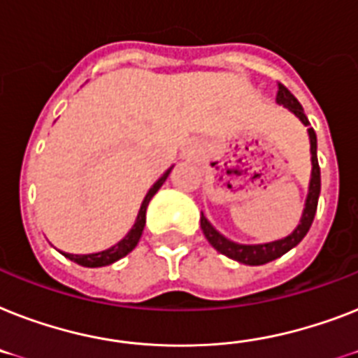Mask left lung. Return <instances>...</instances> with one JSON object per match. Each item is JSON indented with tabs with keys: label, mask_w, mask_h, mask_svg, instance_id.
<instances>
[{
	"label": "left lung",
	"mask_w": 358,
	"mask_h": 358,
	"mask_svg": "<svg viewBox=\"0 0 358 358\" xmlns=\"http://www.w3.org/2000/svg\"><path fill=\"white\" fill-rule=\"evenodd\" d=\"M278 103L283 104L285 108H289L290 112L294 113L296 117H300L301 123L305 127H309V119L303 113L301 104L298 103V99L290 94L289 90L285 88L283 84L278 83ZM309 139H310V162H313V173H310V184H309V194L305 200L303 215L298 228L290 235H287L285 239L274 241V243H264V245H239L234 241L226 239L224 235H220L213 226L209 224V220L206 219L204 213L200 217V228L204 231L206 239L209 241V245L213 246L217 252L224 254L226 257L234 261H239L243 264H257L270 263V261L278 259L283 254H287L289 250L294 248L296 245H300V241L303 239L307 231H309L313 220H315L316 208H318V196H320V165H318V156H316V134L315 130L309 129Z\"/></svg>",
	"instance_id": "left-lung-1"
}]
</instances>
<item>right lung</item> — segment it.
Here are the masks:
<instances>
[{"instance_id":"add662e5","label":"right lung","mask_w":358,"mask_h":358,"mask_svg":"<svg viewBox=\"0 0 358 358\" xmlns=\"http://www.w3.org/2000/svg\"><path fill=\"white\" fill-rule=\"evenodd\" d=\"M173 169V167H171ZM171 169L162 176V178L149 189V193L145 194L143 202H141V208H139V213L136 217V222H134L132 229H130L129 234L124 235L123 239L119 241L117 245H113L112 248L108 250H103V252H97V254H88V255H77V254H64L68 259L75 261L77 264L80 266H88V268H97V266H106V264H112L115 261H119L121 257H124L127 254H130L136 245L139 243L141 239V234H143V228H145V215H147V206H149L150 199H152L154 194L158 193V189L164 185V182L167 180L169 176Z\"/></svg>"}]
</instances>
